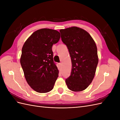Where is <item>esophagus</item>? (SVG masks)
<instances>
[{"instance_id":"esophagus-1","label":"esophagus","mask_w":120,"mask_h":120,"mask_svg":"<svg viewBox=\"0 0 120 120\" xmlns=\"http://www.w3.org/2000/svg\"><path fill=\"white\" fill-rule=\"evenodd\" d=\"M62 64H63L61 63H60L59 64V65H60V66H62Z\"/></svg>"}]
</instances>
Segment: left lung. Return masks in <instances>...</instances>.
<instances>
[{"mask_svg":"<svg viewBox=\"0 0 120 120\" xmlns=\"http://www.w3.org/2000/svg\"><path fill=\"white\" fill-rule=\"evenodd\" d=\"M63 42L68 47L72 64L71 75L66 79L74 92L86 89L95 77L99 61L96 43L86 30L76 26L60 30Z\"/></svg>","mask_w":120,"mask_h":120,"instance_id":"left-lung-1","label":"left lung"}]
</instances>
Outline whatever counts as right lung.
<instances>
[{
    "instance_id": "add662e5",
    "label": "right lung",
    "mask_w": 120,
    "mask_h": 120,
    "mask_svg": "<svg viewBox=\"0 0 120 120\" xmlns=\"http://www.w3.org/2000/svg\"><path fill=\"white\" fill-rule=\"evenodd\" d=\"M60 32L49 28L34 31L22 48L20 62L25 79L31 88L40 93L53 88L59 71L53 60L52 46L60 38Z\"/></svg>"
}]
</instances>
